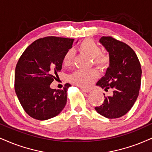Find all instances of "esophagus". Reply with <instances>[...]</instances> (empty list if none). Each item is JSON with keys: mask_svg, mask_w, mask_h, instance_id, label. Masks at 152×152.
I'll list each match as a JSON object with an SVG mask.
<instances>
[{"mask_svg": "<svg viewBox=\"0 0 152 152\" xmlns=\"http://www.w3.org/2000/svg\"><path fill=\"white\" fill-rule=\"evenodd\" d=\"M81 90H82V91H84V92H89V91H91V89H86V88L81 87Z\"/></svg>", "mask_w": 152, "mask_h": 152, "instance_id": "esophagus-1", "label": "esophagus"}]
</instances>
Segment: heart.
I'll return each instance as SVG.
<instances>
[{"mask_svg": "<svg viewBox=\"0 0 152 152\" xmlns=\"http://www.w3.org/2000/svg\"><path fill=\"white\" fill-rule=\"evenodd\" d=\"M80 50L83 53L94 60V63L101 68H105L109 64L110 56L108 54L102 53L101 46L91 39H87L80 43ZM75 51L72 48H70L65 53L63 58V65L69 66L72 63L74 60ZM99 72L96 70H77L71 75L70 80L72 83L86 88L92 85L94 82L99 77Z\"/></svg>", "mask_w": 152, "mask_h": 152, "instance_id": "obj_1", "label": "heart"}]
</instances>
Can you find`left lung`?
<instances>
[{
    "mask_svg": "<svg viewBox=\"0 0 152 152\" xmlns=\"http://www.w3.org/2000/svg\"><path fill=\"white\" fill-rule=\"evenodd\" d=\"M100 42L109 53L110 67L96 85L105 91L111 89L113 94H104V103L95 109L107 118H118L128 113L137 99L141 65L135 52L125 43L110 36L102 37Z\"/></svg>",
    "mask_w": 152,
    "mask_h": 152,
    "instance_id": "left-lung-1",
    "label": "left lung"
}]
</instances>
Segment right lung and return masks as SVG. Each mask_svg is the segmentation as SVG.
Masks as SVG:
<instances>
[{
	"label": "right lung",
	"instance_id": "obj_1",
	"mask_svg": "<svg viewBox=\"0 0 152 152\" xmlns=\"http://www.w3.org/2000/svg\"><path fill=\"white\" fill-rule=\"evenodd\" d=\"M73 39L46 37L34 41L19 58L15 72V90L24 111L45 121L61 113L67 102L70 84L62 89L50 88L58 76L63 58Z\"/></svg>",
	"mask_w": 152,
	"mask_h": 152
}]
</instances>
